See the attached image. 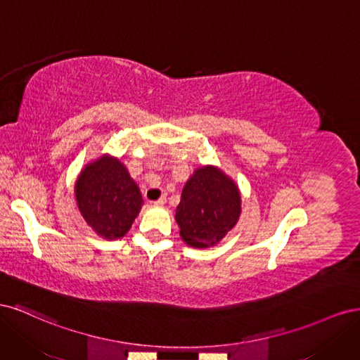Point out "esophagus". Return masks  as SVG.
Here are the masks:
<instances>
[{"label": "esophagus", "mask_w": 360, "mask_h": 360, "mask_svg": "<svg viewBox=\"0 0 360 360\" xmlns=\"http://www.w3.org/2000/svg\"><path fill=\"white\" fill-rule=\"evenodd\" d=\"M165 202H167V197H165V195H162V197H160L159 200L153 201V204H155V205H163Z\"/></svg>", "instance_id": "1"}]
</instances>
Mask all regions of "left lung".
Returning a JSON list of instances; mask_svg holds the SVG:
<instances>
[{"label": "left lung", "instance_id": "left-lung-1", "mask_svg": "<svg viewBox=\"0 0 360 360\" xmlns=\"http://www.w3.org/2000/svg\"><path fill=\"white\" fill-rule=\"evenodd\" d=\"M240 213L242 195L236 181L221 168L204 165L184 184L176 221L184 243L205 249L233 230Z\"/></svg>", "mask_w": 360, "mask_h": 360}]
</instances>
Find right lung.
I'll return each mask as SVG.
<instances>
[{"label": "right lung", "instance_id": "1", "mask_svg": "<svg viewBox=\"0 0 360 360\" xmlns=\"http://www.w3.org/2000/svg\"><path fill=\"white\" fill-rule=\"evenodd\" d=\"M75 198L86 225L106 240L126 236L144 204L124 163L111 155H102L81 169Z\"/></svg>", "mask_w": 360, "mask_h": 360}]
</instances>
